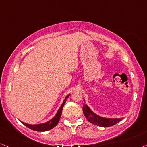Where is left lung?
Returning a JSON list of instances; mask_svg holds the SVG:
<instances>
[{
    "label": "left lung",
    "instance_id": "left-lung-1",
    "mask_svg": "<svg viewBox=\"0 0 147 147\" xmlns=\"http://www.w3.org/2000/svg\"><path fill=\"white\" fill-rule=\"evenodd\" d=\"M82 111L86 119L93 125L101 127H109L113 126L121 121L124 118H107L96 114L92 111L89 107L85 103L84 99V104Z\"/></svg>",
    "mask_w": 147,
    "mask_h": 147
}]
</instances>
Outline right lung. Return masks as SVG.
Segmentation results:
<instances>
[{
	"label": "right lung",
	"mask_w": 147,
	"mask_h": 147,
	"mask_svg": "<svg viewBox=\"0 0 147 147\" xmlns=\"http://www.w3.org/2000/svg\"><path fill=\"white\" fill-rule=\"evenodd\" d=\"M71 94H68L67 96L65 97V99H64L63 102L62 103V105L60 107L59 110L56 113L55 117H54L53 119L49 120V121H47L46 123H40V124H37V125H30V124H27L26 123H24V122L20 121L21 123L23 124L24 125H25L26 127L29 128L30 129H32L33 131H38V132H44V131H49V130L53 129L54 127H55L57 125V124L59 123L60 118L61 117L62 115V111H63V108L65 105L66 101H67V99L68 98Z\"/></svg>",
	"instance_id": "obj_1"
}]
</instances>
